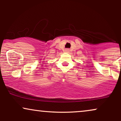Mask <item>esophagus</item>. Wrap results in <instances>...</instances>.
Returning <instances> with one entry per match:
<instances>
[{
    "label": "esophagus",
    "instance_id": "obj_1",
    "mask_svg": "<svg viewBox=\"0 0 121 121\" xmlns=\"http://www.w3.org/2000/svg\"><path fill=\"white\" fill-rule=\"evenodd\" d=\"M65 52H69V49H65Z\"/></svg>",
    "mask_w": 121,
    "mask_h": 121
}]
</instances>
